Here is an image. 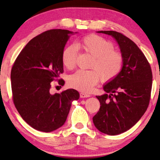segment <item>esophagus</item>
Masks as SVG:
<instances>
[{
    "label": "esophagus",
    "mask_w": 160,
    "mask_h": 160,
    "mask_svg": "<svg viewBox=\"0 0 160 160\" xmlns=\"http://www.w3.org/2000/svg\"><path fill=\"white\" fill-rule=\"evenodd\" d=\"M80 96L81 98H87V97H90V94L84 93V92H80Z\"/></svg>",
    "instance_id": "esophagus-1"
}]
</instances>
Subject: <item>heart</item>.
Segmentation results:
<instances>
[{"label":"heart","mask_w":160,"mask_h":160,"mask_svg":"<svg viewBox=\"0 0 160 160\" xmlns=\"http://www.w3.org/2000/svg\"><path fill=\"white\" fill-rule=\"evenodd\" d=\"M86 53L90 55V70H78L68 80L70 87L75 90L89 93L93 90L100 77L103 82H110L118 76L122 70L124 58L121 51L114 49L113 43L97 34L83 37L78 44ZM78 48L69 45L62 53V62L68 69H73L76 66Z\"/></svg>","instance_id":"heart-1"}]
</instances>
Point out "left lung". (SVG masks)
<instances>
[{"label": "left lung", "mask_w": 160, "mask_h": 160, "mask_svg": "<svg viewBox=\"0 0 160 160\" xmlns=\"http://www.w3.org/2000/svg\"><path fill=\"white\" fill-rule=\"evenodd\" d=\"M112 35L124 58L122 70L104 86L107 94L97 96L99 112L92 118L103 133L115 135L132 128L147 110L152 84L150 65L141 50L125 35L115 31H99Z\"/></svg>", "instance_id": "8db88e82"}]
</instances>
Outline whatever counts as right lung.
Returning <instances> with one entry per match:
<instances>
[{
  "label": "right lung",
  "mask_w": 160,
  "mask_h": 160,
  "mask_svg": "<svg viewBox=\"0 0 160 160\" xmlns=\"http://www.w3.org/2000/svg\"><path fill=\"white\" fill-rule=\"evenodd\" d=\"M66 29L46 31L29 41L13 63L11 70L12 100L21 117L32 128L51 132L66 122L73 100L80 94L74 89L51 94V82L63 72L62 53L68 40ZM61 87V86H60Z\"/></svg>",
  "instance_id": "1"
}]
</instances>
